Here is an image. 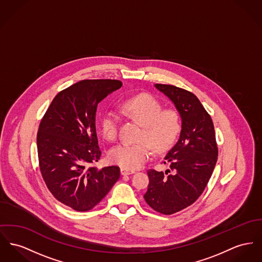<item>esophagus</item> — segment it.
Masks as SVG:
<instances>
[{
  "mask_svg": "<svg viewBox=\"0 0 262 262\" xmlns=\"http://www.w3.org/2000/svg\"><path fill=\"white\" fill-rule=\"evenodd\" d=\"M120 172H121V174H122V176H128V174H132L135 173V171H133V170H129V169H125V168H121Z\"/></svg>",
  "mask_w": 262,
  "mask_h": 262,
  "instance_id": "esophagus-1",
  "label": "esophagus"
}]
</instances>
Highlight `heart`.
I'll list each match as a JSON object with an SVG mask.
<instances>
[{
	"label": "heart",
	"instance_id": "heart-1",
	"mask_svg": "<svg viewBox=\"0 0 262 262\" xmlns=\"http://www.w3.org/2000/svg\"><path fill=\"white\" fill-rule=\"evenodd\" d=\"M123 109L144 125L141 143L123 142L109 151V159L125 169H137L152 154V147L157 152L168 149L180 132V119L173 110H162L157 100L148 94H140L126 100ZM119 116L114 110H107L103 115L101 128L105 138L115 140L118 134Z\"/></svg>",
	"mask_w": 262,
	"mask_h": 262
}]
</instances>
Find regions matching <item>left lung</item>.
Wrapping results in <instances>:
<instances>
[{
	"mask_svg": "<svg viewBox=\"0 0 262 262\" xmlns=\"http://www.w3.org/2000/svg\"><path fill=\"white\" fill-rule=\"evenodd\" d=\"M174 105L181 117L178 142L164 164L170 170H149L146 203L158 212L172 214L194 203L204 192L217 161L213 123L192 92L168 84H155Z\"/></svg>",
	"mask_w": 262,
	"mask_h": 262,
	"instance_id": "1",
	"label": "left lung"
}]
</instances>
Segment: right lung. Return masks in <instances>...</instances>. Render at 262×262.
Here are the masks:
<instances>
[{
    "mask_svg": "<svg viewBox=\"0 0 262 262\" xmlns=\"http://www.w3.org/2000/svg\"><path fill=\"white\" fill-rule=\"evenodd\" d=\"M122 82L81 80L60 91L41 119L37 155L43 181L53 196L76 211L95 207L120 177L117 166L98 169L101 156L96 135L98 103Z\"/></svg>",
    "mask_w": 262,
    "mask_h": 262,
    "instance_id": "add662e5",
    "label": "right lung"
}]
</instances>
